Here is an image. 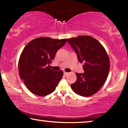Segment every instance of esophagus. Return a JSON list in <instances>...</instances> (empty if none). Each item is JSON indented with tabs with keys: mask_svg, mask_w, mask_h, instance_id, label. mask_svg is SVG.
<instances>
[{
	"mask_svg": "<svg viewBox=\"0 0 128 128\" xmlns=\"http://www.w3.org/2000/svg\"><path fill=\"white\" fill-rule=\"evenodd\" d=\"M64 76H67V75H68V72H64Z\"/></svg>",
	"mask_w": 128,
	"mask_h": 128,
	"instance_id": "34e87169",
	"label": "esophagus"
}]
</instances>
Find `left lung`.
Returning a JSON list of instances; mask_svg holds the SVG:
<instances>
[{
  "mask_svg": "<svg viewBox=\"0 0 128 128\" xmlns=\"http://www.w3.org/2000/svg\"><path fill=\"white\" fill-rule=\"evenodd\" d=\"M78 61L84 63V73L76 72V80L71 84L76 94L89 97L97 93L105 84L110 68L109 58L104 47L95 38L79 36L68 39Z\"/></svg>",
  "mask_w": 128,
  "mask_h": 128,
  "instance_id": "1",
  "label": "left lung"
}]
</instances>
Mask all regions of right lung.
<instances>
[{"label": "right lung", "mask_w": 128, "mask_h": 128, "mask_svg": "<svg viewBox=\"0 0 128 128\" xmlns=\"http://www.w3.org/2000/svg\"><path fill=\"white\" fill-rule=\"evenodd\" d=\"M66 42V39L39 37L25 46L19 60V76L31 93L44 96L56 90L64 72L52 70L49 64Z\"/></svg>", "instance_id": "1"}]
</instances>
